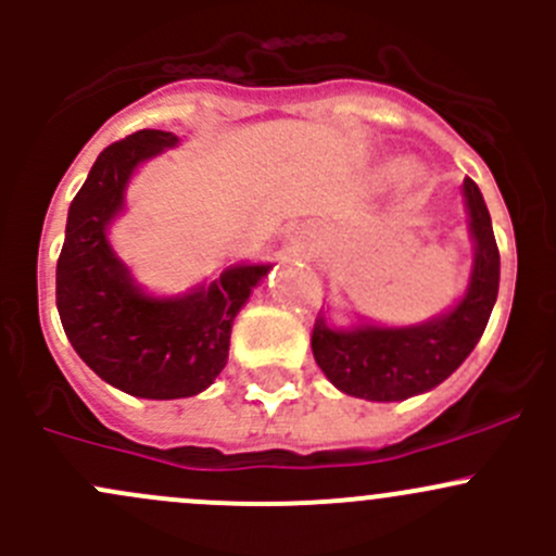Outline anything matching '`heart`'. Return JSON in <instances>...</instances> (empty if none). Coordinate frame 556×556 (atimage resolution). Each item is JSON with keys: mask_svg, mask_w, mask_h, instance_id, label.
<instances>
[{"mask_svg": "<svg viewBox=\"0 0 556 556\" xmlns=\"http://www.w3.org/2000/svg\"><path fill=\"white\" fill-rule=\"evenodd\" d=\"M395 169H397V166H395Z\"/></svg>", "mask_w": 556, "mask_h": 556, "instance_id": "heart-1", "label": "heart"}]
</instances>
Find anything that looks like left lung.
Segmentation results:
<instances>
[{"mask_svg":"<svg viewBox=\"0 0 556 556\" xmlns=\"http://www.w3.org/2000/svg\"><path fill=\"white\" fill-rule=\"evenodd\" d=\"M463 204L473 263L468 288L450 309L417 325H382L368 317L336 325L319 314L312 352L336 390L363 401H406L450 379L479 344L497 301L501 252L484 195L470 177L463 182Z\"/></svg>","mask_w":556,"mask_h":556,"instance_id":"8db88e82","label":"left lung"}]
</instances>
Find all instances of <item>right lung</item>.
Listing matches in <instances>:
<instances>
[{"label":"right lung","mask_w":556,"mask_h":556,"mask_svg":"<svg viewBox=\"0 0 556 556\" xmlns=\"http://www.w3.org/2000/svg\"><path fill=\"white\" fill-rule=\"evenodd\" d=\"M179 142L177 134L144 128L110 144L70 204L55 266V306L70 344L106 384L148 401L199 395L215 382L233 319L274 266L231 263L179 295H155L134 279L110 228L139 166Z\"/></svg>","instance_id":"right-lung-1"}]
</instances>
